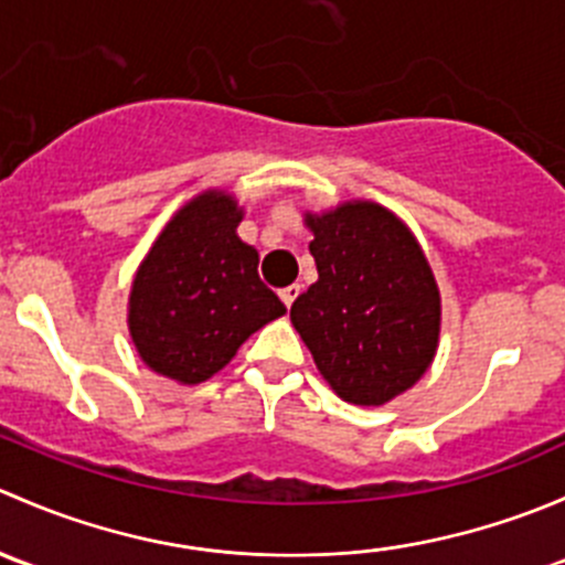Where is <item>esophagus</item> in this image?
<instances>
[{"label": "esophagus", "instance_id": "34e87169", "mask_svg": "<svg viewBox=\"0 0 565 565\" xmlns=\"http://www.w3.org/2000/svg\"><path fill=\"white\" fill-rule=\"evenodd\" d=\"M300 292H303V287H300V284H289L287 289H281L284 306H287V309H292V303H295V300H298Z\"/></svg>", "mask_w": 565, "mask_h": 565}]
</instances>
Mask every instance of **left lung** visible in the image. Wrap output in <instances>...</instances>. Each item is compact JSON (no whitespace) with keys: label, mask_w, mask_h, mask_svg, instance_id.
Returning <instances> with one entry per match:
<instances>
[{"label":"left lung","mask_w":565,"mask_h":565,"mask_svg":"<svg viewBox=\"0 0 565 565\" xmlns=\"http://www.w3.org/2000/svg\"><path fill=\"white\" fill-rule=\"evenodd\" d=\"M317 284L292 303L295 330L344 402L377 407L413 388L440 335V292L407 226L372 202L309 215Z\"/></svg>","instance_id":"8db88e82"}]
</instances>
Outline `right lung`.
<instances>
[{"label": "right lung", "mask_w": 565, "mask_h": 565, "mask_svg": "<svg viewBox=\"0 0 565 565\" xmlns=\"http://www.w3.org/2000/svg\"><path fill=\"white\" fill-rule=\"evenodd\" d=\"M241 218L232 196L202 193L169 221L141 262L128 324L152 372L204 383L254 330L287 311L256 273V250L237 237Z\"/></svg>", "instance_id": "obj_1"}]
</instances>
